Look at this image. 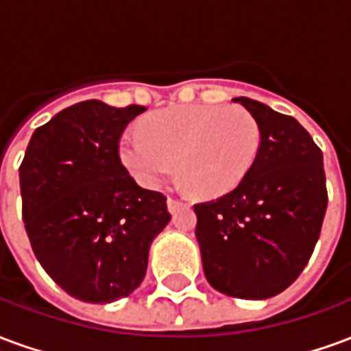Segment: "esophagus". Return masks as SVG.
<instances>
[{
	"mask_svg": "<svg viewBox=\"0 0 351 351\" xmlns=\"http://www.w3.org/2000/svg\"><path fill=\"white\" fill-rule=\"evenodd\" d=\"M182 206H186V203H184V201H180V199H175V197L167 199L169 213H176V210H178V208H182Z\"/></svg>",
	"mask_w": 351,
	"mask_h": 351,
	"instance_id": "34e87169",
	"label": "esophagus"
}]
</instances>
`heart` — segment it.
<instances>
[{"label":"heart","instance_id":"obj_1","mask_svg":"<svg viewBox=\"0 0 351 351\" xmlns=\"http://www.w3.org/2000/svg\"><path fill=\"white\" fill-rule=\"evenodd\" d=\"M261 148V130L243 107L180 105L158 110L141 131L123 133L118 154L123 167L146 188L173 173L197 197H220L250 173Z\"/></svg>","mask_w":351,"mask_h":351}]
</instances>
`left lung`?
I'll use <instances>...</instances> for the list:
<instances>
[{
  "instance_id": "left-lung-1",
  "label": "left lung",
  "mask_w": 351,
  "mask_h": 351,
  "mask_svg": "<svg viewBox=\"0 0 351 351\" xmlns=\"http://www.w3.org/2000/svg\"><path fill=\"white\" fill-rule=\"evenodd\" d=\"M233 101L259 123V156L235 190L195 205V237L214 289L269 299L299 278L319 239L327 210L324 156L293 116L248 97Z\"/></svg>"
}]
</instances>
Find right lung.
<instances>
[{
	"instance_id": "right-lung-1",
	"label": "right lung",
	"mask_w": 351,
	"mask_h": 351,
	"mask_svg": "<svg viewBox=\"0 0 351 351\" xmlns=\"http://www.w3.org/2000/svg\"><path fill=\"white\" fill-rule=\"evenodd\" d=\"M141 105L88 99L34 131L20 165L22 218L35 258L58 286L84 302L133 293L148 250L169 223L167 197L141 188L118 143Z\"/></svg>"
}]
</instances>
